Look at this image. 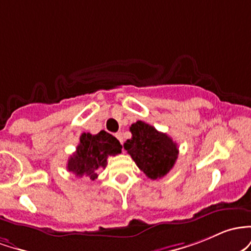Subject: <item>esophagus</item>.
Instances as JSON below:
<instances>
[{
	"mask_svg": "<svg viewBox=\"0 0 251 251\" xmlns=\"http://www.w3.org/2000/svg\"><path fill=\"white\" fill-rule=\"evenodd\" d=\"M115 136L117 137V140L120 141L121 143H123V136H122V133H116V134H115Z\"/></svg>",
	"mask_w": 251,
	"mask_h": 251,
	"instance_id": "obj_1",
	"label": "esophagus"
}]
</instances>
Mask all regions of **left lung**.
<instances>
[{
    "label": "left lung",
    "mask_w": 251,
    "mask_h": 251,
    "mask_svg": "<svg viewBox=\"0 0 251 251\" xmlns=\"http://www.w3.org/2000/svg\"><path fill=\"white\" fill-rule=\"evenodd\" d=\"M131 139L126 140L123 147L137 167L149 179H160L173 168L178 159L176 143L153 126L137 121L130 126Z\"/></svg>",
    "instance_id": "left-lung-1"
}]
</instances>
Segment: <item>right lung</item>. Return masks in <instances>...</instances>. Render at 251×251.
Returning <instances> with one entry per match:
<instances>
[{
    "mask_svg": "<svg viewBox=\"0 0 251 251\" xmlns=\"http://www.w3.org/2000/svg\"><path fill=\"white\" fill-rule=\"evenodd\" d=\"M79 140L77 151L67 161V171L79 178L95 180L97 170L106 167L108 156L117 155L122 149L120 141L104 130L96 135L83 133Z\"/></svg>",
    "mask_w": 251,
    "mask_h": 251,
    "instance_id": "obj_1",
    "label": "right lung"
}]
</instances>
